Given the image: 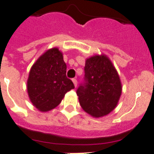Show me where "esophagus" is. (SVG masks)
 I'll return each instance as SVG.
<instances>
[{"mask_svg": "<svg viewBox=\"0 0 154 154\" xmlns=\"http://www.w3.org/2000/svg\"><path fill=\"white\" fill-rule=\"evenodd\" d=\"M72 82H73V84H74V86L77 87V79H75V78H73V79H72Z\"/></svg>", "mask_w": 154, "mask_h": 154, "instance_id": "obj_1", "label": "esophagus"}]
</instances>
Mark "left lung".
Segmentation results:
<instances>
[{
    "label": "left lung",
    "instance_id": "1",
    "mask_svg": "<svg viewBox=\"0 0 154 154\" xmlns=\"http://www.w3.org/2000/svg\"><path fill=\"white\" fill-rule=\"evenodd\" d=\"M85 77L77 89L82 109L94 117L109 114L117 106L122 84L117 70L106 56L87 59Z\"/></svg>",
    "mask_w": 154,
    "mask_h": 154
}]
</instances>
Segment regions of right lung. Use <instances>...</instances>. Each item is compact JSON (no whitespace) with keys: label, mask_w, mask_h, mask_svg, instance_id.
<instances>
[{"label":"right lung","mask_w":154,"mask_h":154,"mask_svg":"<svg viewBox=\"0 0 154 154\" xmlns=\"http://www.w3.org/2000/svg\"><path fill=\"white\" fill-rule=\"evenodd\" d=\"M66 64L58 49H49L32 66L27 82L30 101L42 112L57 107L65 94L74 89L66 77Z\"/></svg>","instance_id":"obj_1"}]
</instances>
